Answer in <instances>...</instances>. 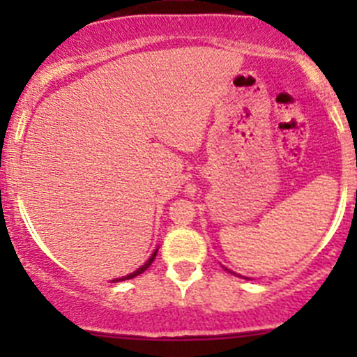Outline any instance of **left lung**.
<instances>
[{
  "mask_svg": "<svg viewBox=\"0 0 357 357\" xmlns=\"http://www.w3.org/2000/svg\"><path fill=\"white\" fill-rule=\"evenodd\" d=\"M226 269V268H225ZM228 271H229V269H228ZM229 273H233V271H229ZM233 275H235V273H233Z\"/></svg>",
  "mask_w": 357,
  "mask_h": 357,
  "instance_id": "obj_1",
  "label": "left lung"
}]
</instances>
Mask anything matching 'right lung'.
Returning <instances> with one entry per match:
<instances>
[{"mask_svg": "<svg viewBox=\"0 0 357 357\" xmlns=\"http://www.w3.org/2000/svg\"><path fill=\"white\" fill-rule=\"evenodd\" d=\"M157 250H158V248H155V252H153V254L150 255V259H149V261H146L145 264L142 266V268H138V269H136L135 273H131V275H128V276H122V278H115V280H112V282H114V283H115V282H124V280H131V278H135V276L142 275L143 271H146V269L150 268V264H152V262H153V259H155V255H157Z\"/></svg>", "mask_w": 357, "mask_h": 357, "instance_id": "obj_1", "label": "right lung"}]
</instances>
